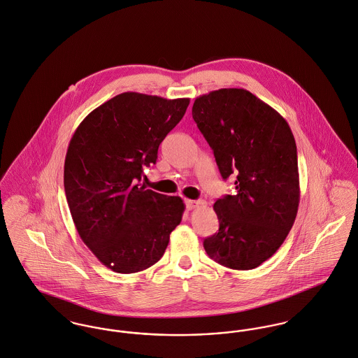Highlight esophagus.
<instances>
[{
  "instance_id": "1",
  "label": "esophagus",
  "mask_w": 358,
  "mask_h": 358,
  "mask_svg": "<svg viewBox=\"0 0 358 358\" xmlns=\"http://www.w3.org/2000/svg\"><path fill=\"white\" fill-rule=\"evenodd\" d=\"M185 203H186V208H187L189 210L195 209V208H198V206H203V205H205L203 201H195V199H186Z\"/></svg>"
}]
</instances>
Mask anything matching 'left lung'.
I'll return each instance as SVG.
<instances>
[{
    "label": "left lung",
    "mask_w": 358,
    "mask_h": 358,
    "mask_svg": "<svg viewBox=\"0 0 358 358\" xmlns=\"http://www.w3.org/2000/svg\"><path fill=\"white\" fill-rule=\"evenodd\" d=\"M193 119L222 178L234 176L236 190L215 202L219 232L203 241V249L231 269L257 268L285 242L298 212L293 132L273 108L245 89L196 98Z\"/></svg>",
    "instance_id": "8db88e82"
}]
</instances>
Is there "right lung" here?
Returning <instances> with one entry per match:
<instances>
[{
  "instance_id": "obj_1",
  "label": "right lung",
  "mask_w": 358,
  "mask_h": 358,
  "mask_svg": "<svg viewBox=\"0 0 358 358\" xmlns=\"http://www.w3.org/2000/svg\"><path fill=\"white\" fill-rule=\"evenodd\" d=\"M189 103V98L122 93L89 113L71 138L64 189L72 220L93 255L117 273L156 264L182 222L180 196L139 182Z\"/></svg>"
}]
</instances>
